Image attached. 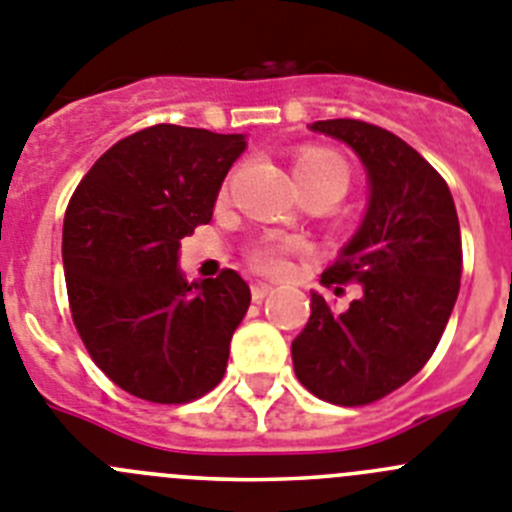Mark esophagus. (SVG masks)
<instances>
[{
  "label": "esophagus",
  "instance_id": "obj_1",
  "mask_svg": "<svg viewBox=\"0 0 512 512\" xmlns=\"http://www.w3.org/2000/svg\"><path fill=\"white\" fill-rule=\"evenodd\" d=\"M270 293H273V288H270L267 283H252V301H255V303L265 301Z\"/></svg>",
  "mask_w": 512,
  "mask_h": 512
}]
</instances>
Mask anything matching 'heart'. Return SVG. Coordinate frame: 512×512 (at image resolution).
Here are the masks:
<instances>
[{"mask_svg": "<svg viewBox=\"0 0 512 512\" xmlns=\"http://www.w3.org/2000/svg\"><path fill=\"white\" fill-rule=\"evenodd\" d=\"M293 173L298 178V186L303 193H331L336 201L342 199L349 188V168L342 158L324 147H306L296 155ZM296 250L293 242L280 237H265L250 247L247 260L257 273L280 275L288 265V255Z\"/></svg>", "mask_w": 512, "mask_h": 512, "instance_id": "heart-1", "label": "heart"}]
</instances>
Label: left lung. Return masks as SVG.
I'll list each match as a JSON object with an SVG mask.
<instances>
[{
    "label": "left lung",
    "mask_w": 512,
    "mask_h": 512,
    "mask_svg": "<svg viewBox=\"0 0 512 512\" xmlns=\"http://www.w3.org/2000/svg\"><path fill=\"white\" fill-rule=\"evenodd\" d=\"M347 142L370 178V204L349 245L321 283L359 298L334 313L311 293V319L293 339L303 388L334 405L385 398L423 370L451 316L462 278V234L444 178L393 132L359 119L313 122Z\"/></svg>",
    "instance_id": "obj_1"
}]
</instances>
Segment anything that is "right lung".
Wrapping results in <instances>:
<instances>
[{
  "label": "right lung",
  "instance_id": "1",
  "mask_svg": "<svg viewBox=\"0 0 512 512\" xmlns=\"http://www.w3.org/2000/svg\"><path fill=\"white\" fill-rule=\"evenodd\" d=\"M242 135L155 124L78 183L63 219L68 306L104 375L150 403H191L222 382L250 285L234 270L186 283L181 239L209 224Z\"/></svg>",
  "mask_w": 512,
  "mask_h": 512
}]
</instances>
